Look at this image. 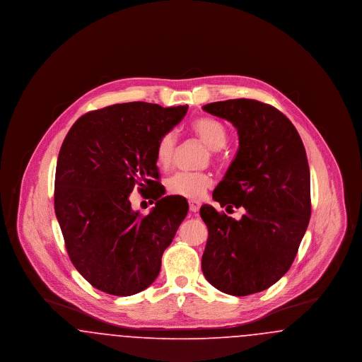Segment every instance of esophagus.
<instances>
[{"instance_id":"esophagus-1","label":"esophagus","mask_w":362,"mask_h":362,"mask_svg":"<svg viewBox=\"0 0 362 362\" xmlns=\"http://www.w3.org/2000/svg\"><path fill=\"white\" fill-rule=\"evenodd\" d=\"M189 210L191 211H198L199 210V207H201V202L199 201H195V199H189Z\"/></svg>"}]
</instances>
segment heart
<instances>
[{
  "label": "heart",
  "instance_id": "heart-1",
  "mask_svg": "<svg viewBox=\"0 0 362 362\" xmlns=\"http://www.w3.org/2000/svg\"><path fill=\"white\" fill-rule=\"evenodd\" d=\"M191 132L214 153L223 149L228 141V132L223 122L210 117H202L189 124ZM175 136L167 133L158 139L156 146V164L160 170H167L173 161ZM211 186V177L204 173H175L167 182V191L173 195L186 198H199Z\"/></svg>",
  "mask_w": 362,
  "mask_h": 362
}]
</instances>
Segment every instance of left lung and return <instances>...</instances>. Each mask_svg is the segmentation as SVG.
I'll return each mask as SVG.
<instances>
[{"label": "left lung", "mask_w": 362, "mask_h": 362, "mask_svg": "<svg viewBox=\"0 0 362 362\" xmlns=\"http://www.w3.org/2000/svg\"><path fill=\"white\" fill-rule=\"evenodd\" d=\"M206 112L230 122L239 151L213 199L240 220L201 207L209 238L202 272L232 296L262 292L292 266L310 217V165L296 127L270 104L232 99L206 104Z\"/></svg>", "instance_id": "8db88e82"}]
</instances>
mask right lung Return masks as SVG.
I'll return each instance as SVG.
<instances>
[{"label":"right lung","mask_w":362,"mask_h":362,"mask_svg":"<svg viewBox=\"0 0 362 362\" xmlns=\"http://www.w3.org/2000/svg\"><path fill=\"white\" fill-rule=\"evenodd\" d=\"M189 105L133 102L90 111L71 126L55 171L54 209L77 272L96 289L132 296L153 284L164 250L187 216L185 198L164 197L158 139ZM152 189L146 216L131 209L132 189Z\"/></svg>","instance_id":"obj_1"}]
</instances>
